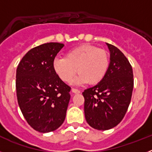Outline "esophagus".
Wrapping results in <instances>:
<instances>
[{
  "mask_svg": "<svg viewBox=\"0 0 152 152\" xmlns=\"http://www.w3.org/2000/svg\"><path fill=\"white\" fill-rule=\"evenodd\" d=\"M72 93H74V94H80V91H79V90L75 89V88H72Z\"/></svg>",
  "mask_w": 152,
  "mask_h": 152,
  "instance_id": "34e87169",
  "label": "esophagus"
}]
</instances>
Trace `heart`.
Here are the masks:
<instances>
[{
    "mask_svg": "<svg viewBox=\"0 0 152 152\" xmlns=\"http://www.w3.org/2000/svg\"><path fill=\"white\" fill-rule=\"evenodd\" d=\"M110 65L107 52L92 45H80L68 51L65 58L56 57L52 68L57 76L64 82L70 83L76 72L79 73L75 83L91 84L100 82L105 77Z\"/></svg>",
    "mask_w": 152,
    "mask_h": 152,
    "instance_id": "obj_1",
    "label": "heart"
}]
</instances>
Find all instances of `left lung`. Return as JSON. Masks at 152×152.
Wrapping results in <instances>:
<instances>
[{
	"mask_svg": "<svg viewBox=\"0 0 152 152\" xmlns=\"http://www.w3.org/2000/svg\"><path fill=\"white\" fill-rule=\"evenodd\" d=\"M107 45L110 61L105 77L82 93L86 121L97 130L110 129L122 121L133 90V72L129 61L116 47Z\"/></svg>",
	"mask_w": 152,
	"mask_h": 152,
	"instance_id": "1",
	"label": "left lung"
}]
</instances>
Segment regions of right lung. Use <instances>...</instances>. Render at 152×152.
<instances>
[{
    "label": "right lung",
    "mask_w": 152,
    "mask_h": 152,
    "mask_svg": "<svg viewBox=\"0 0 152 152\" xmlns=\"http://www.w3.org/2000/svg\"><path fill=\"white\" fill-rule=\"evenodd\" d=\"M64 45L49 42L35 47L23 56L17 68L19 107L29 126L42 133L57 129L66 116L71 88L52 68L53 60Z\"/></svg>",
    "instance_id": "obj_1"
}]
</instances>
